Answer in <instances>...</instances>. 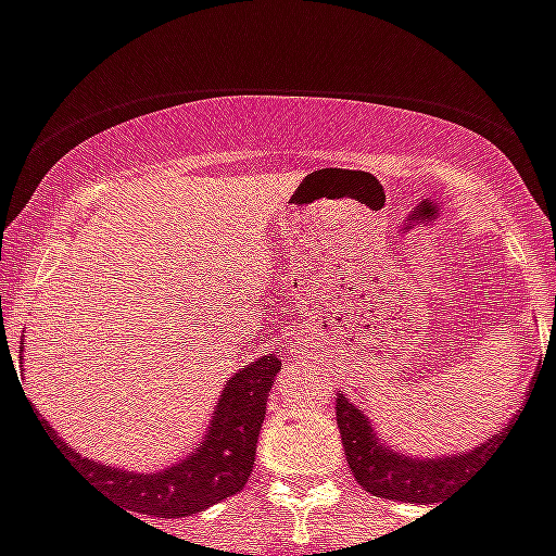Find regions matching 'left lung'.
Returning a JSON list of instances; mask_svg holds the SVG:
<instances>
[{
    "instance_id": "8db88e82",
    "label": "left lung",
    "mask_w": 556,
    "mask_h": 556,
    "mask_svg": "<svg viewBox=\"0 0 556 556\" xmlns=\"http://www.w3.org/2000/svg\"><path fill=\"white\" fill-rule=\"evenodd\" d=\"M336 417L341 442H344L346 465L352 476L366 492L378 498L403 501V504H439V498L451 490L456 481H462L467 472L481 465V456L498 445L506 431L515 428L518 419H511L509 428L495 439H486L481 447L458 453V456H439V458H412L403 456L375 437L369 419L361 408L350 403L344 394L336 397ZM518 417V414H515Z\"/></svg>"
}]
</instances>
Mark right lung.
<instances>
[{"label":"right lung","instance_id":"add662e5","mask_svg":"<svg viewBox=\"0 0 556 556\" xmlns=\"http://www.w3.org/2000/svg\"><path fill=\"white\" fill-rule=\"evenodd\" d=\"M279 369L282 364L277 355H263L245 369L235 371L220 392L218 408L201 447L164 472H128L98 465L61 442L52 428H47V437L86 481H94L114 504L128 509V515L187 518L210 509L212 504H220L245 486L257 456L265 403Z\"/></svg>","mask_w":556,"mask_h":556}]
</instances>
